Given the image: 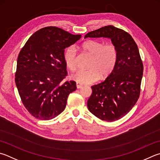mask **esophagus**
Returning <instances> with one entry per match:
<instances>
[{
  "label": "esophagus",
  "mask_w": 160,
  "mask_h": 160,
  "mask_svg": "<svg viewBox=\"0 0 160 160\" xmlns=\"http://www.w3.org/2000/svg\"><path fill=\"white\" fill-rule=\"evenodd\" d=\"M82 84H80V83H78V82H77L76 83V87H77V88L78 89H80V88H82Z\"/></svg>",
  "instance_id": "esophagus-1"
}]
</instances>
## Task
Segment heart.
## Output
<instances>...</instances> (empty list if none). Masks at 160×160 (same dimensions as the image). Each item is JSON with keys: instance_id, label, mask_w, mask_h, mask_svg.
I'll use <instances>...</instances> for the list:
<instances>
[{"instance_id": "obj_1", "label": "heart", "mask_w": 160, "mask_h": 160, "mask_svg": "<svg viewBox=\"0 0 160 160\" xmlns=\"http://www.w3.org/2000/svg\"><path fill=\"white\" fill-rule=\"evenodd\" d=\"M82 50L91 55L88 68L86 71H78L71 75V78L80 84L96 82L101 75L106 78L114 70L118 62V50L112 43H104L97 40H89L82 43ZM63 59L67 68L74 71L77 66V50L70 46L65 50Z\"/></svg>"}]
</instances>
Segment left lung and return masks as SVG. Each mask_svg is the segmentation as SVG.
I'll return each mask as SVG.
<instances>
[{"label": "left lung", "mask_w": 160, "mask_h": 160, "mask_svg": "<svg viewBox=\"0 0 160 160\" xmlns=\"http://www.w3.org/2000/svg\"><path fill=\"white\" fill-rule=\"evenodd\" d=\"M108 38L118 50V62L108 78L92 86L88 101L89 110L107 122L126 115L140 96L143 65L138 46L127 32L109 25L89 32L85 38Z\"/></svg>", "instance_id": "1"}]
</instances>
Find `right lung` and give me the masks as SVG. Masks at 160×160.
Masks as SVG:
<instances>
[{
  "label": "right lung",
  "instance_id": "add662e5",
  "mask_svg": "<svg viewBox=\"0 0 160 160\" xmlns=\"http://www.w3.org/2000/svg\"><path fill=\"white\" fill-rule=\"evenodd\" d=\"M81 38L62 28L48 27L29 38L17 58L15 83L23 104L31 115L42 120L53 119L64 110L75 81L67 75L64 49Z\"/></svg>",
  "mask_w": 160,
  "mask_h": 160
}]
</instances>
